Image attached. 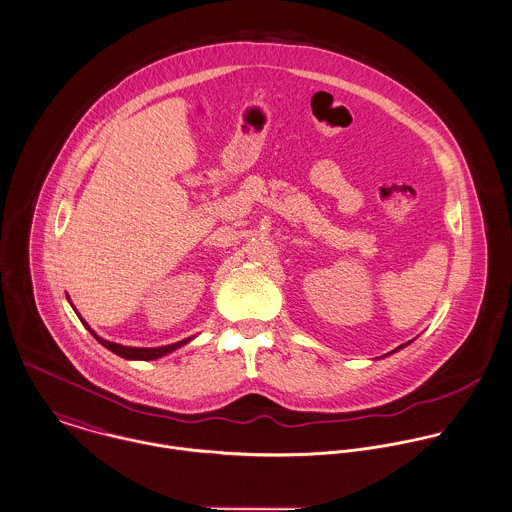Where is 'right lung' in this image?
Masks as SVG:
<instances>
[{"instance_id": "add662e5", "label": "right lung", "mask_w": 512, "mask_h": 512, "mask_svg": "<svg viewBox=\"0 0 512 512\" xmlns=\"http://www.w3.org/2000/svg\"><path fill=\"white\" fill-rule=\"evenodd\" d=\"M82 320V318H80ZM82 324L88 328V324L82 320ZM90 330V328H88ZM90 334L96 338V340L100 341L104 347H108L110 351H114L115 355H119V357H123V359H141V361H151V359H157V357H163V355H167V353H171L174 351L176 347H180V345H184V343H188L190 340H182L176 341V343H172V345H165V347H125V345H119V343H112V341L102 340V338H98L92 330H90Z\"/></svg>"}]
</instances>
